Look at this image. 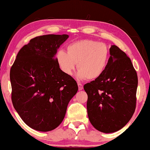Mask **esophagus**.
Listing matches in <instances>:
<instances>
[{
  "mask_svg": "<svg viewBox=\"0 0 150 150\" xmlns=\"http://www.w3.org/2000/svg\"><path fill=\"white\" fill-rule=\"evenodd\" d=\"M78 86H79V89L81 91V90H82L83 89V85H82V84L81 83H78Z\"/></svg>",
  "mask_w": 150,
  "mask_h": 150,
  "instance_id": "34e87169",
  "label": "esophagus"
}]
</instances>
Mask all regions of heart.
I'll list each match as a JSON object with an SVG mask.
<instances>
[{
  "label": "heart",
  "instance_id": "obj_1",
  "mask_svg": "<svg viewBox=\"0 0 150 150\" xmlns=\"http://www.w3.org/2000/svg\"><path fill=\"white\" fill-rule=\"evenodd\" d=\"M109 57V49L105 44L85 40L68 45L66 52L59 50L56 60L65 74L71 75L77 63L78 77L93 81L100 78L105 71Z\"/></svg>",
  "mask_w": 150,
  "mask_h": 150
}]
</instances>
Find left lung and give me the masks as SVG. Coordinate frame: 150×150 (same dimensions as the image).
Instances as JSON below:
<instances>
[{"label": "left lung", "instance_id": "obj_1", "mask_svg": "<svg viewBox=\"0 0 150 150\" xmlns=\"http://www.w3.org/2000/svg\"><path fill=\"white\" fill-rule=\"evenodd\" d=\"M107 67L98 79L84 85L87 93V114L98 130L115 132L134 114L138 77L130 59L117 46L110 48Z\"/></svg>", "mask_w": 150, "mask_h": 150}]
</instances>
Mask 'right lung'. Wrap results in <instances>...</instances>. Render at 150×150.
<instances>
[{"mask_svg":"<svg viewBox=\"0 0 150 150\" xmlns=\"http://www.w3.org/2000/svg\"><path fill=\"white\" fill-rule=\"evenodd\" d=\"M68 38L46 35L32 39L20 49L11 67L13 107L34 130L48 132L58 127L79 89L76 81L61 70L55 57Z\"/></svg>","mask_w":150,"mask_h":150,"instance_id":"obj_1","label":"right lung"}]
</instances>
